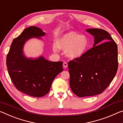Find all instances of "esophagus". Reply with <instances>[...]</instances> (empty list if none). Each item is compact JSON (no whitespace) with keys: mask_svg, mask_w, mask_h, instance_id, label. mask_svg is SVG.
Listing matches in <instances>:
<instances>
[{"mask_svg":"<svg viewBox=\"0 0 123 123\" xmlns=\"http://www.w3.org/2000/svg\"><path fill=\"white\" fill-rule=\"evenodd\" d=\"M63 66L64 68H67L68 67V64L66 62H63Z\"/></svg>","mask_w":123,"mask_h":123,"instance_id":"obj_1","label":"esophagus"}]
</instances>
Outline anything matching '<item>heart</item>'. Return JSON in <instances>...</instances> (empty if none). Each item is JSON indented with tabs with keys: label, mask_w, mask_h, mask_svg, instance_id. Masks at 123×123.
I'll list each match as a JSON object with an SVG mask.
<instances>
[{
	"label": "heart",
	"mask_w": 123,
	"mask_h": 123,
	"mask_svg": "<svg viewBox=\"0 0 123 123\" xmlns=\"http://www.w3.org/2000/svg\"><path fill=\"white\" fill-rule=\"evenodd\" d=\"M89 41L87 37L77 32L71 31L62 35L54 45V51L57 52L59 49L66 51L69 57L79 58L85 54L89 47Z\"/></svg>",
	"instance_id": "b5f03b06"
}]
</instances>
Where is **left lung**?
Wrapping results in <instances>:
<instances>
[{
    "label": "left lung",
    "instance_id": "obj_1",
    "mask_svg": "<svg viewBox=\"0 0 123 123\" xmlns=\"http://www.w3.org/2000/svg\"><path fill=\"white\" fill-rule=\"evenodd\" d=\"M86 31L94 36L93 47L68 64L70 86L79 97L102 93L114 79L118 67L117 45L109 33L98 28Z\"/></svg>",
    "mask_w": 123,
    "mask_h": 123
}]
</instances>
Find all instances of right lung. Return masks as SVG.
<instances>
[{
  "instance_id": "1",
  "label": "right lung",
  "mask_w": 123,
  "mask_h": 123,
  "mask_svg": "<svg viewBox=\"0 0 123 123\" xmlns=\"http://www.w3.org/2000/svg\"><path fill=\"white\" fill-rule=\"evenodd\" d=\"M45 34L38 27L26 28L13 40L6 57L7 71L14 86L18 91L36 97L47 94L55 78L63 71L62 61H49L42 56L27 58L23 55L26 41L33 37L40 38Z\"/></svg>"
}]
</instances>
